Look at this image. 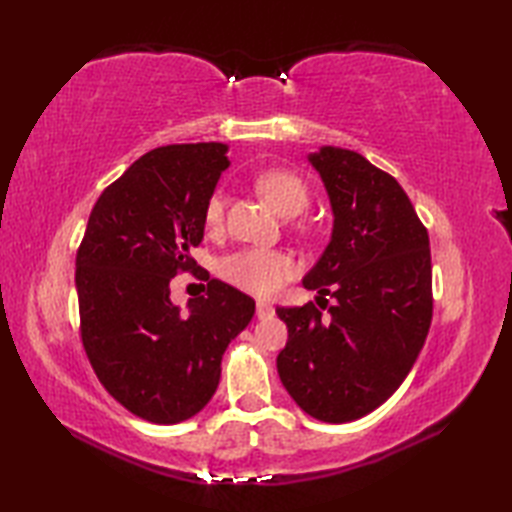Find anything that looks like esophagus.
<instances>
[{"instance_id":"34e87169","label":"esophagus","mask_w":512,"mask_h":512,"mask_svg":"<svg viewBox=\"0 0 512 512\" xmlns=\"http://www.w3.org/2000/svg\"><path fill=\"white\" fill-rule=\"evenodd\" d=\"M255 314H257V319H268V317H273V314H275V308L270 306V303L259 301V303H257V310H255Z\"/></svg>"}]
</instances>
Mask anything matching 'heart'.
Returning <instances> with one entry per match:
<instances>
[{
	"label": "heart",
	"mask_w": 512,
	"mask_h": 512,
	"mask_svg": "<svg viewBox=\"0 0 512 512\" xmlns=\"http://www.w3.org/2000/svg\"><path fill=\"white\" fill-rule=\"evenodd\" d=\"M257 191L264 195L270 206L284 217H295L308 209L310 189L306 180L288 169L262 171L255 180ZM224 217V198L215 191L204 206V220L209 226H217ZM220 275L228 284L255 297H273L281 286L295 275L292 259L279 250L246 248L222 259Z\"/></svg>",
	"instance_id": "obj_1"
}]
</instances>
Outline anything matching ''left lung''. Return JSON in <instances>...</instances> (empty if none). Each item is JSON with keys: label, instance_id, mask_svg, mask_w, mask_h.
Instances as JSON below:
<instances>
[{"label": "left lung", "instance_id": "8db88e82", "mask_svg": "<svg viewBox=\"0 0 512 512\" xmlns=\"http://www.w3.org/2000/svg\"><path fill=\"white\" fill-rule=\"evenodd\" d=\"M308 160L334 226L303 277L319 308H277L288 325L277 372L303 411L341 424L383 405L422 350L433 314L429 233L398 180L361 154L321 147ZM325 294L335 297L328 315Z\"/></svg>", "mask_w": 512, "mask_h": 512}]
</instances>
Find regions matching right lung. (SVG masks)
I'll return each instance as SVG.
<instances>
[{"instance_id": "right-lung-1", "label": "right lung", "mask_w": 512, "mask_h": 512, "mask_svg": "<svg viewBox=\"0 0 512 512\" xmlns=\"http://www.w3.org/2000/svg\"><path fill=\"white\" fill-rule=\"evenodd\" d=\"M226 151L222 143L151 149L101 193L76 253L85 354L125 409L156 424L204 409L224 350L255 314V301L220 279L187 312L171 301V279L195 273L191 248L204 237Z\"/></svg>"}]
</instances>
